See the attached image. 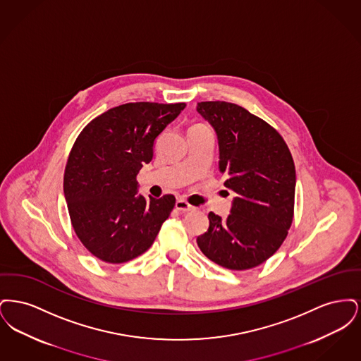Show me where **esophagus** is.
<instances>
[{
  "mask_svg": "<svg viewBox=\"0 0 361 361\" xmlns=\"http://www.w3.org/2000/svg\"><path fill=\"white\" fill-rule=\"evenodd\" d=\"M176 209H178V211H181V212H189V211H193L195 207L190 206L189 203H187V202L183 200V199H178V200L176 202Z\"/></svg>",
  "mask_w": 361,
  "mask_h": 361,
  "instance_id": "obj_1",
  "label": "esophagus"
}]
</instances>
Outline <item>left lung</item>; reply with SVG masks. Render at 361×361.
I'll use <instances>...</instances> for the list:
<instances>
[{
    "instance_id": "1",
    "label": "left lung",
    "mask_w": 361,
    "mask_h": 361,
    "mask_svg": "<svg viewBox=\"0 0 361 361\" xmlns=\"http://www.w3.org/2000/svg\"><path fill=\"white\" fill-rule=\"evenodd\" d=\"M197 112L216 131L219 171L235 192L231 214H208L209 227L197 237L215 264L245 271L274 256L293 219L296 173L283 137L267 121L226 102H202Z\"/></svg>"
}]
</instances>
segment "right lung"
I'll use <instances>...</instances> for the list:
<instances>
[{"mask_svg":"<svg viewBox=\"0 0 361 361\" xmlns=\"http://www.w3.org/2000/svg\"><path fill=\"white\" fill-rule=\"evenodd\" d=\"M185 103H127L87 123L75 139L63 176L70 221L86 249L104 262L143 255L176 204L137 195V174L153 159L155 139Z\"/></svg>","mask_w":361,"mask_h":361,"instance_id":"right-lung-1","label":"right lung"}]
</instances>
